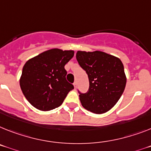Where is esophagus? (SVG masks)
I'll use <instances>...</instances> for the list:
<instances>
[{
	"instance_id": "obj_1",
	"label": "esophagus",
	"mask_w": 151,
	"mask_h": 151,
	"mask_svg": "<svg viewBox=\"0 0 151 151\" xmlns=\"http://www.w3.org/2000/svg\"><path fill=\"white\" fill-rule=\"evenodd\" d=\"M73 87H74V89H76V88H77V82H74V83H73Z\"/></svg>"
}]
</instances>
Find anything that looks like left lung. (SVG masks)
<instances>
[{
    "mask_svg": "<svg viewBox=\"0 0 151 151\" xmlns=\"http://www.w3.org/2000/svg\"><path fill=\"white\" fill-rule=\"evenodd\" d=\"M76 58L89 79L88 91H79L82 106L97 114L107 112L121 98L126 86L123 63L118 58L99 50H79Z\"/></svg>",
    "mask_w": 151,
    "mask_h": 151,
    "instance_id": "1",
    "label": "left lung"
}]
</instances>
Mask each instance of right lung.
I'll list each match as a JSON object with an SVG mask.
<instances>
[{"label":"right lung","instance_id":"add662e5","mask_svg":"<svg viewBox=\"0 0 151 151\" xmlns=\"http://www.w3.org/2000/svg\"><path fill=\"white\" fill-rule=\"evenodd\" d=\"M73 50L54 48L46 50L25 63L20 86L26 99L35 108L47 111L60 107L73 86L66 80L65 64Z\"/></svg>","mask_w":151,"mask_h":151}]
</instances>
